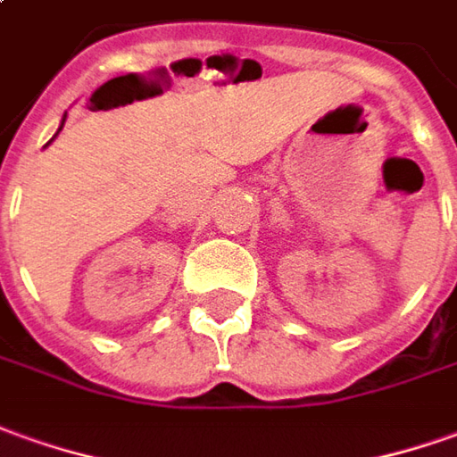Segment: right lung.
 <instances>
[{
  "instance_id": "add662e5",
  "label": "right lung",
  "mask_w": 457,
  "mask_h": 457,
  "mask_svg": "<svg viewBox=\"0 0 457 457\" xmlns=\"http://www.w3.org/2000/svg\"><path fill=\"white\" fill-rule=\"evenodd\" d=\"M62 127H64V121H62ZM62 127H59V131H62ZM59 131H56V134H59ZM56 134H54V137H56Z\"/></svg>"
}]
</instances>
